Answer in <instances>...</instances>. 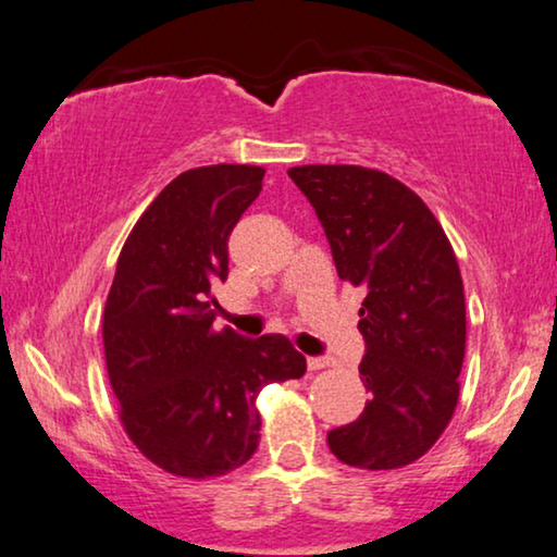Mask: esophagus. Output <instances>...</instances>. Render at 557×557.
<instances>
[{"mask_svg":"<svg viewBox=\"0 0 557 557\" xmlns=\"http://www.w3.org/2000/svg\"><path fill=\"white\" fill-rule=\"evenodd\" d=\"M331 363H333V358H323V356H310L308 358L310 371H320V368H325V366H331Z\"/></svg>","mask_w":557,"mask_h":557,"instance_id":"1","label":"esophagus"}]
</instances>
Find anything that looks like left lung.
<instances>
[{"label": "left lung", "mask_w": 557, "mask_h": 557, "mask_svg": "<svg viewBox=\"0 0 557 557\" xmlns=\"http://www.w3.org/2000/svg\"><path fill=\"white\" fill-rule=\"evenodd\" d=\"M287 174L323 224L338 277L366 293L360 379L371 401L327 432V446L358 469L411 465L459 398L467 312L457 257L421 197L383 171L315 163Z\"/></svg>", "instance_id": "left-lung-1"}]
</instances>
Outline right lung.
Wrapping results in <instances>:
<instances>
[{
    "instance_id": "add662e5",
    "label": "right lung",
    "mask_w": 557,
    "mask_h": 557,
    "mask_svg": "<svg viewBox=\"0 0 557 557\" xmlns=\"http://www.w3.org/2000/svg\"><path fill=\"white\" fill-rule=\"evenodd\" d=\"M262 176L242 163L184 171L121 249L103 312L108 379L125 434L169 474L209 480L245 465L260 444L257 394L305 373L285 335L214 331L211 285L226 280V239Z\"/></svg>"
}]
</instances>
